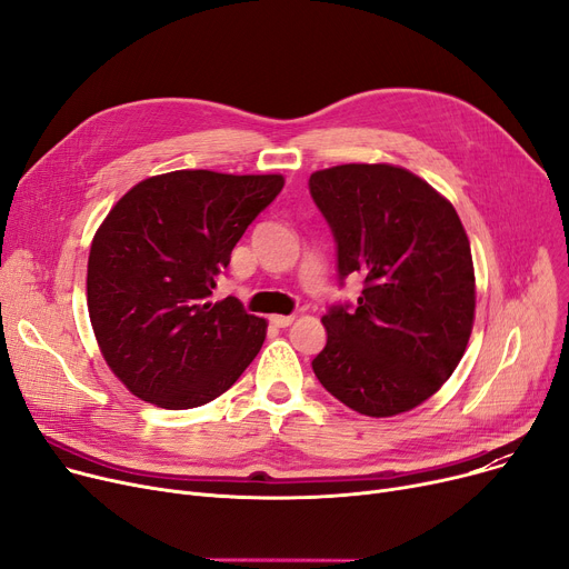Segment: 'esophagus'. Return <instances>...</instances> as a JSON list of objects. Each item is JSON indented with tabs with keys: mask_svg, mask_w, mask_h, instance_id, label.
<instances>
[{
	"mask_svg": "<svg viewBox=\"0 0 569 569\" xmlns=\"http://www.w3.org/2000/svg\"><path fill=\"white\" fill-rule=\"evenodd\" d=\"M292 316H269V322H272L274 327H288V325H292Z\"/></svg>",
	"mask_w": 569,
	"mask_h": 569,
	"instance_id": "1",
	"label": "esophagus"
}]
</instances>
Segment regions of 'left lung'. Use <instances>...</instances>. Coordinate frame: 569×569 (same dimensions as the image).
<instances>
[{
	"instance_id": "8db88e82",
	"label": "left lung",
	"mask_w": 569,
	"mask_h": 569,
	"mask_svg": "<svg viewBox=\"0 0 569 569\" xmlns=\"http://www.w3.org/2000/svg\"><path fill=\"white\" fill-rule=\"evenodd\" d=\"M309 191L332 228L339 281H365L355 307L322 316L313 373L362 415L412 410L452 376L472 332L475 272L457 209L390 163L318 170Z\"/></svg>"
}]
</instances>
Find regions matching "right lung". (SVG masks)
I'll list each match as a JSON object with an SVG mask.
<instances>
[{"instance_id":"obj_1","label":"right lung","mask_w":569,"mask_h":569,"mask_svg":"<svg viewBox=\"0 0 569 569\" xmlns=\"http://www.w3.org/2000/svg\"><path fill=\"white\" fill-rule=\"evenodd\" d=\"M281 174L174 170L142 179L97 230L87 309L103 360L154 406L214 401L258 355L267 320L212 288Z\"/></svg>"}]
</instances>
